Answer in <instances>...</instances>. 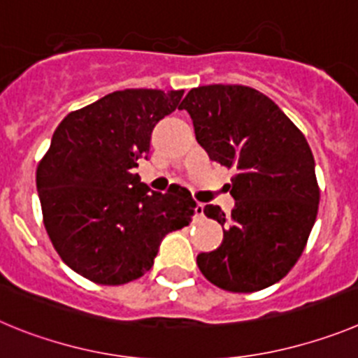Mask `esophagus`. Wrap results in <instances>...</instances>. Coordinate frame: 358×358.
Wrapping results in <instances>:
<instances>
[{"mask_svg":"<svg viewBox=\"0 0 358 358\" xmlns=\"http://www.w3.org/2000/svg\"><path fill=\"white\" fill-rule=\"evenodd\" d=\"M196 215H198V217H201L203 215V210H205V205H203V203H198V205H196Z\"/></svg>","mask_w":358,"mask_h":358,"instance_id":"obj_1","label":"esophagus"}]
</instances>
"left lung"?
I'll use <instances>...</instances> for the list:
<instances>
[{"label": "left lung", "instance_id": "8db88e82", "mask_svg": "<svg viewBox=\"0 0 358 358\" xmlns=\"http://www.w3.org/2000/svg\"><path fill=\"white\" fill-rule=\"evenodd\" d=\"M180 110L191 114L208 157L237 171L228 185L231 215L205 205V215L227 228L217 250L198 255L199 271L230 292L269 287L298 262L320 207L305 135L275 101L246 85L196 87Z\"/></svg>", "mask_w": 358, "mask_h": 358}]
</instances>
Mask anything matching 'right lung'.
<instances>
[{"label": "right lung", "mask_w": 358, "mask_h": 358, "mask_svg": "<svg viewBox=\"0 0 358 358\" xmlns=\"http://www.w3.org/2000/svg\"><path fill=\"white\" fill-rule=\"evenodd\" d=\"M183 91L124 89L69 112L37 166L43 221L60 259L101 285L150 271L166 234L187 227L196 201L185 187L151 192L135 175L151 131Z\"/></svg>", "instance_id": "1"}]
</instances>
